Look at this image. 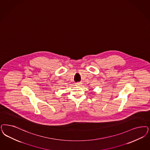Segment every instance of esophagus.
I'll return each mask as SVG.
<instances>
[{"label": "esophagus", "mask_w": 150, "mask_h": 150, "mask_svg": "<svg viewBox=\"0 0 150 150\" xmlns=\"http://www.w3.org/2000/svg\"><path fill=\"white\" fill-rule=\"evenodd\" d=\"M81 84H82V83H76V85H77V86H81Z\"/></svg>", "instance_id": "34e87169"}]
</instances>
